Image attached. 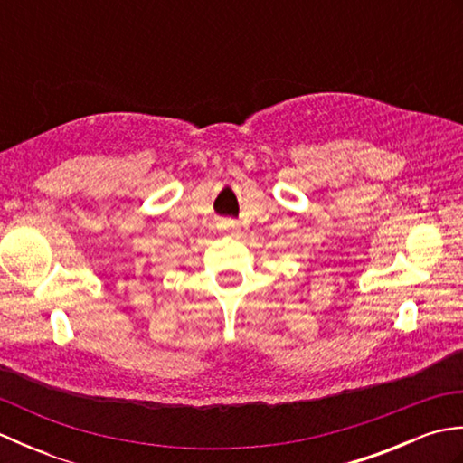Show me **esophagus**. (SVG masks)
Listing matches in <instances>:
<instances>
[{
    "mask_svg": "<svg viewBox=\"0 0 463 463\" xmlns=\"http://www.w3.org/2000/svg\"><path fill=\"white\" fill-rule=\"evenodd\" d=\"M231 234H239V231H232V232H231Z\"/></svg>",
    "mask_w": 463,
    "mask_h": 463,
    "instance_id": "34e87169",
    "label": "esophagus"
}]
</instances>
